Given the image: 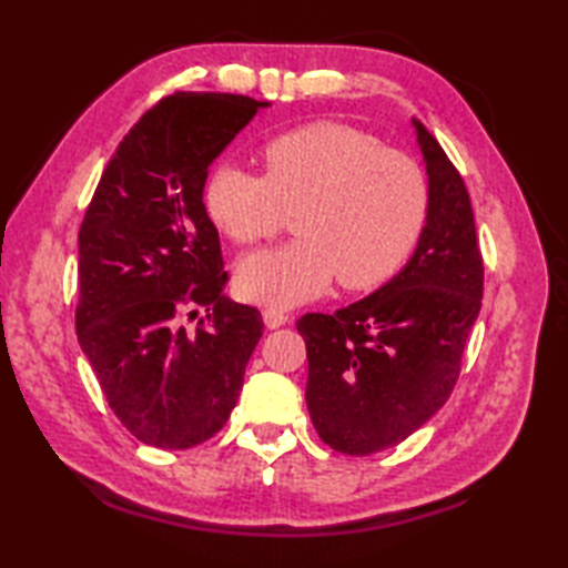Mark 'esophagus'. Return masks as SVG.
<instances>
[{"mask_svg": "<svg viewBox=\"0 0 568 568\" xmlns=\"http://www.w3.org/2000/svg\"><path fill=\"white\" fill-rule=\"evenodd\" d=\"M263 322H265V327H268V329H277V327H283V324L291 322V315H287V312H283V310H277V307H265L263 310Z\"/></svg>", "mask_w": 568, "mask_h": 568, "instance_id": "34e87169", "label": "esophagus"}]
</instances>
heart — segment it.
Instances as JSON below:
<instances>
[{"mask_svg":"<svg viewBox=\"0 0 568 568\" xmlns=\"http://www.w3.org/2000/svg\"><path fill=\"white\" fill-rule=\"evenodd\" d=\"M261 163L263 178L222 163L204 185V210L236 244L273 239L295 212V241L239 263L244 297L291 307L322 295L334 277L346 291H371L415 251L429 210L427 178L368 131L320 119L273 136Z\"/></svg>","mask_w":568,"mask_h":568,"instance_id":"b5f03b06","label":"heart"}]
</instances>
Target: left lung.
Wrapping results in <instances>:
<instances>
[{"label":"left lung","instance_id":"8db88e82","mask_svg":"<svg viewBox=\"0 0 568 568\" xmlns=\"http://www.w3.org/2000/svg\"><path fill=\"white\" fill-rule=\"evenodd\" d=\"M413 124L429 178L427 222L413 258L358 303L297 320L312 425L348 456L405 442L449 400L484 297L464 178L422 122Z\"/></svg>","mask_w":568,"mask_h":568}]
</instances>
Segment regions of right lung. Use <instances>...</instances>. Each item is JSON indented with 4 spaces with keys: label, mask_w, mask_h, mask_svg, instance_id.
Here are the masks:
<instances>
[{
    "label": "right lung",
    "mask_w": 568,
    "mask_h": 568,
    "mask_svg": "<svg viewBox=\"0 0 568 568\" xmlns=\"http://www.w3.org/2000/svg\"><path fill=\"white\" fill-rule=\"evenodd\" d=\"M261 106L175 92L131 126L80 226L78 342L119 422L143 444L190 449L220 432L263 334L224 295L220 232L202 202L210 163ZM205 317L185 331L182 317Z\"/></svg>",
    "instance_id": "1"
}]
</instances>
